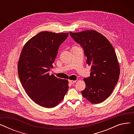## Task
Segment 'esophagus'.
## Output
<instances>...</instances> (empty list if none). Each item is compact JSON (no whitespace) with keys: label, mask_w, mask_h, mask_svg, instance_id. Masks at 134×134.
I'll return each mask as SVG.
<instances>
[{"label":"esophagus","mask_w":134,"mask_h":134,"mask_svg":"<svg viewBox=\"0 0 134 134\" xmlns=\"http://www.w3.org/2000/svg\"><path fill=\"white\" fill-rule=\"evenodd\" d=\"M69 82L71 84H73L76 82V80H69Z\"/></svg>","instance_id":"34e87169"}]
</instances>
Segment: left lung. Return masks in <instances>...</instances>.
Segmentation results:
<instances>
[{"instance_id": "1", "label": "left lung", "mask_w": 134, "mask_h": 134, "mask_svg": "<svg viewBox=\"0 0 134 134\" xmlns=\"http://www.w3.org/2000/svg\"><path fill=\"white\" fill-rule=\"evenodd\" d=\"M84 50L86 63L91 66L90 76L84 78L83 97L93 104L100 103L111 95L118 82L120 68L115 49L109 40L95 30L69 32Z\"/></svg>"}]
</instances>
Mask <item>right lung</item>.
<instances>
[{"label": "right lung", "instance_id": "right-lung-1", "mask_svg": "<svg viewBox=\"0 0 134 134\" xmlns=\"http://www.w3.org/2000/svg\"><path fill=\"white\" fill-rule=\"evenodd\" d=\"M68 36V33L41 32L26 42L20 53L18 63L20 82L29 97L41 107H56L68 90L67 80L49 73L59 46Z\"/></svg>", "mask_w": 134, "mask_h": 134}]
</instances>
